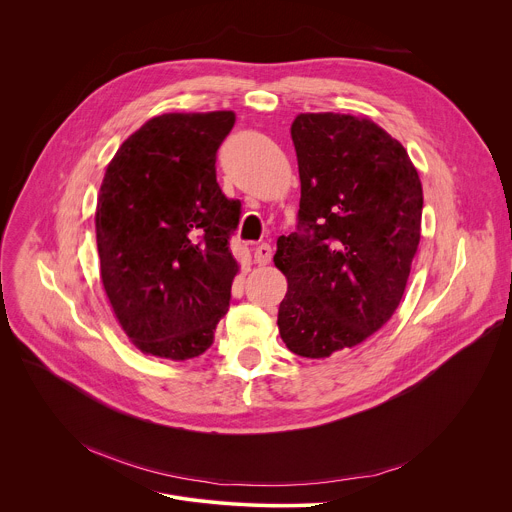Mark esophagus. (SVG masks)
Returning <instances> with one entry per match:
<instances>
[{"instance_id": "34e87169", "label": "esophagus", "mask_w": 512, "mask_h": 512, "mask_svg": "<svg viewBox=\"0 0 512 512\" xmlns=\"http://www.w3.org/2000/svg\"><path fill=\"white\" fill-rule=\"evenodd\" d=\"M271 255H273L271 247H269L267 243H261V245L255 249L253 259H255V263H259V265H267V263L271 261Z\"/></svg>"}]
</instances>
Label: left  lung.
I'll list each match as a JSON object with an SVG mask.
<instances>
[{"label":"left lung","mask_w":512,"mask_h":512,"mask_svg":"<svg viewBox=\"0 0 512 512\" xmlns=\"http://www.w3.org/2000/svg\"><path fill=\"white\" fill-rule=\"evenodd\" d=\"M298 230L277 239L288 280L286 347L310 359L351 349L398 308L421 241L423 185L406 149L369 118L298 114Z\"/></svg>","instance_id":"obj_1"}]
</instances>
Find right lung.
<instances>
[{"mask_svg":"<svg viewBox=\"0 0 512 512\" xmlns=\"http://www.w3.org/2000/svg\"><path fill=\"white\" fill-rule=\"evenodd\" d=\"M232 126L226 110L155 116L106 169L96 210L102 284L143 353L202 355L228 310L241 202L220 190L216 151Z\"/></svg>","mask_w":512,"mask_h":512,"instance_id":"obj_1","label":"right lung"}]
</instances>
